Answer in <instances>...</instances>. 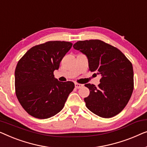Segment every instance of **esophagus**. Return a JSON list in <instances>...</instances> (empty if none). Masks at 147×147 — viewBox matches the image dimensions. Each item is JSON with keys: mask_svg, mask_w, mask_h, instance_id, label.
<instances>
[{"mask_svg": "<svg viewBox=\"0 0 147 147\" xmlns=\"http://www.w3.org/2000/svg\"><path fill=\"white\" fill-rule=\"evenodd\" d=\"M74 86H75V88H82V86H83V84H78V83H75V84H74Z\"/></svg>", "mask_w": 147, "mask_h": 147, "instance_id": "1", "label": "esophagus"}]
</instances>
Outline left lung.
I'll return each mask as SVG.
<instances>
[{"instance_id": "1", "label": "left lung", "mask_w": 147, "mask_h": 147, "mask_svg": "<svg viewBox=\"0 0 147 147\" xmlns=\"http://www.w3.org/2000/svg\"><path fill=\"white\" fill-rule=\"evenodd\" d=\"M73 48L86 56L91 72L101 75L98 86L84 84L90 94L84 98L86 107L94 114L111 118L127 105L133 93L132 63L119 49L100 40L78 41Z\"/></svg>"}]
</instances>
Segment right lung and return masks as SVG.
<instances>
[{
  "label": "right lung",
  "instance_id": "obj_1",
  "mask_svg": "<svg viewBox=\"0 0 147 147\" xmlns=\"http://www.w3.org/2000/svg\"><path fill=\"white\" fill-rule=\"evenodd\" d=\"M72 45L65 41H49L32 47L18 62L14 73L16 95L30 115L48 119L63 109L74 84L59 81L53 73Z\"/></svg>",
  "mask_w": 147,
  "mask_h": 147
}]
</instances>
